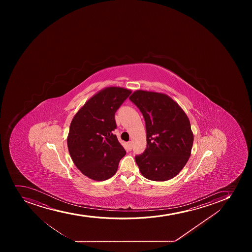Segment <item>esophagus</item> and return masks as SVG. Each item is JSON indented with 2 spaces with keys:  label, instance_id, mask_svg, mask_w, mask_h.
Returning <instances> with one entry per match:
<instances>
[{
  "label": "esophagus",
  "instance_id": "1",
  "mask_svg": "<svg viewBox=\"0 0 252 252\" xmlns=\"http://www.w3.org/2000/svg\"><path fill=\"white\" fill-rule=\"evenodd\" d=\"M128 147H129V150H132L133 145L132 142L131 141H129V142L127 143Z\"/></svg>",
  "mask_w": 252,
  "mask_h": 252
}]
</instances>
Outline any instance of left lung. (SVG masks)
I'll list each match as a JSON object with an SVG mask.
<instances>
[{"instance_id": "obj_1", "label": "left lung", "mask_w": 252, "mask_h": 252, "mask_svg": "<svg viewBox=\"0 0 252 252\" xmlns=\"http://www.w3.org/2000/svg\"><path fill=\"white\" fill-rule=\"evenodd\" d=\"M130 100L145 118L147 148L135 156L141 174L165 182L176 177L187 164L194 136L189 118L172 97L162 93L136 90Z\"/></svg>"}]
</instances>
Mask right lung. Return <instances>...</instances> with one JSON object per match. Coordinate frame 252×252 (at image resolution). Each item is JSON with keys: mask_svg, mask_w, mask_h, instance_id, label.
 <instances>
[{"mask_svg": "<svg viewBox=\"0 0 252 252\" xmlns=\"http://www.w3.org/2000/svg\"><path fill=\"white\" fill-rule=\"evenodd\" d=\"M130 94L131 90L125 88H104L73 117L68 150L78 169L90 179L111 178L126 153L112 131L117 128L115 112Z\"/></svg>", "mask_w": 252, "mask_h": 252, "instance_id": "1", "label": "right lung"}]
</instances>
